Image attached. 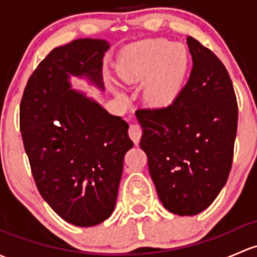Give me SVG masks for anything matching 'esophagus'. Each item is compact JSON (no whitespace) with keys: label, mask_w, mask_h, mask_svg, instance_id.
Listing matches in <instances>:
<instances>
[{"label":"esophagus","mask_w":257,"mask_h":257,"mask_svg":"<svg viewBox=\"0 0 257 257\" xmlns=\"http://www.w3.org/2000/svg\"><path fill=\"white\" fill-rule=\"evenodd\" d=\"M128 133H129V137H131V139L134 142V144L138 145V143L140 142V138H142V134H143L142 126H140L139 124H132V125L129 126Z\"/></svg>","instance_id":"esophagus-1"}]
</instances>
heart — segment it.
Instances as JSON below:
<instances>
[{
	"label": "heart",
	"instance_id": "obj_1",
	"mask_svg": "<svg viewBox=\"0 0 257 257\" xmlns=\"http://www.w3.org/2000/svg\"><path fill=\"white\" fill-rule=\"evenodd\" d=\"M187 53L161 39L132 44L121 54L118 75L125 83H143V97L154 107L171 103L180 92L187 70Z\"/></svg>",
	"mask_w": 257,
	"mask_h": 257
}]
</instances>
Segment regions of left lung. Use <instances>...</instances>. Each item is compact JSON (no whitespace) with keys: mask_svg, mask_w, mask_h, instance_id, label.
I'll return each mask as SVG.
<instances>
[{"mask_svg":"<svg viewBox=\"0 0 257 257\" xmlns=\"http://www.w3.org/2000/svg\"><path fill=\"white\" fill-rule=\"evenodd\" d=\"M187 44L193 66L175 101L137 110L140 148L159 199L178 215L198 214L217 198L231 170L237 129L236 96L225 66L194 38Z\"/></svg>","mask_w":257,"mask_h":257,"instance_id":"left-lung-1","label":"left lung"}]
</instances>
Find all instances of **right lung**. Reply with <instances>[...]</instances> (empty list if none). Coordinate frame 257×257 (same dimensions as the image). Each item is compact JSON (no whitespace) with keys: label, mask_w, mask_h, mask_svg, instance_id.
I'll use <instances>...</instances> for the list:
<instances>
[{"label":"right lung","mask_w":257,"mask_h":257,"mask_svg":"<svg viewBox=\"0 0 257 257\" xmlns=\"http://www.w3.org/2000/svg\"><path fill=\"white\" fill-rule=\"evenodd\" d=\"M106 40L77 39L55 48L29 77L22 96L20 129L39 193L76 226L112 214L124 155L133 148L128 123L71 90L70 75L87 76L103 90Z\"/></svg>","instance_id":"obj_1"}]
</instances>
